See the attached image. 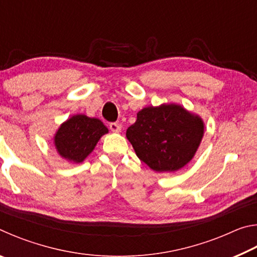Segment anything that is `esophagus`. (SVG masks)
I'll list each match as a JSON object with an SVG mask.
<instances>
[{
  "label": "esophagus",
  "mask_w": 257,
  "mask_h": 257,
  "mask_svg": "<svg viewBox=\"0 0 257 257\" xmlns=\"http://www.w3.org/2000/svg\"><path fill=\"white\" fill-rule=\"evenodd\" d=\"M110 129L113 133H120L121 132V124L118 122H111L110 123Z\"/></svg>",
  "instance_id": "esophagus-1"
}]
</instances>
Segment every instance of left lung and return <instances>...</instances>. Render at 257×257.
Segmentation results:
<instances>
[{
	"label": "left lung",
	"instance_id": "obj_1",
	"mask_svg": "<svg viewBox=\"0 0 257 257\" xmlns=\"http://www.w3.org/2000/svg\"><path fill=\"white\" fill-rule=\"evenodd\" d=\"M204 135L198 115L178 104L144 107L125 133L139 160L156 172H173L194 158Z\"/></svg>",
	"mask_w": 257,
	"mask_h": 257
}]
</instances>
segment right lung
Segmentation results:
<instances>
[{"label": "right lung", "mask_w": 257, "mask_h": 257, "mask_svg": "<svg viewBox=\"0 0 257 257\" xmlns=\"http://www.w3.org/2000/svg\"><path fill=\"white\" fill-rule=\"evenodd\" d=\"M107 128L101 120L76 114L60 125L54 145L60 156L72 163H80L92 153Z\"/></svg>", "instance_id": "obj_1"}]
</instances>
